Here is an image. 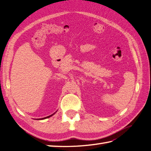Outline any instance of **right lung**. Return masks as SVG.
Returning a JSON list of instances; mask_svg holds the SVG:
<instances>
[{"mask_svg": "<svg viewBox=\"0 0 151 151\" xmlns=\"http://www.w3.org/2000/svg\"><path fill=\"white\" fill-rule=\"evenodd\" d=\"M57 112V111H56ZM55 112V113H56ZM55 113H54L53 114H52V115H50V116H46V117H44V118H42V119H38V120H43V119H47V118H50V117H51V116H53Z\"/></svg>", "mask_w": 151, "mask_h": 151, "instance_id": "1", "label": "right lung"}]
</instances>
